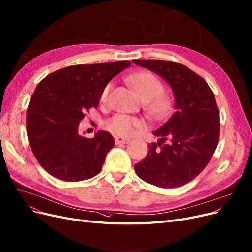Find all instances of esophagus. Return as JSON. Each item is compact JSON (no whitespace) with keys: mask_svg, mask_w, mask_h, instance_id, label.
I'll use <instances>...</instances> for the list:
<instances>
[{"mask_svg":"<svg viewBox=\"0 0 252 252\" xmlns=\"http://www.w3.org/2000/svg\"><path fill=\"white\" fill-rule=\"evenodd\" d=\"M115 141H116V144L119 145V144H128L130 142L129 138H125V137H121V136H116L115 137Z\"/></svg>","mask_w":252,"mask_h":252,"instance_id":"obj_1","label":"esophagus"}]
</instances>
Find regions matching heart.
Returning <instances> with one entry per match:
<instances>
[{
	"mask_svg": "<svg viewBox=\"0 0 252 252\" xmlns=\"http://www.w3.org/2000/svg\"><path fill=\"white\" fill-rule=\"evenodd\" d=\"M128 81L140 98L145 102V108L155 120H164L174 111L175 103L170 94H163L164 86L159 78L150 72H138L130 75ZM112 84L108 83L101 94V102H106ZM144 122L141 119L126 115H116L106 122V127L117 135L129 136L136 129H141Z\"/></svg>",
	"mask_w": 252,
	"mask_h": 252,
	"instance_id": "b5f03b06",
	"label": "heart"
}]
</instances>
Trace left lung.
<instances>
[{"label": "left lung", "mask_w": 252, "mask_h": 252, "mask_svg": "<svg viewBox=\"0 0 252 252\" xmlns=\"http://www.w3.org/2000/svg\"><path fill=\"white\" fill-rule=\"evenodd\" d=\"M166 80L176 111L152 133L146 158L136 163L137 176L159 188H178L197 177L210 162L219 140V111L206 81L186 65L167 60L133 59Z\"/></svg>", "instance_id": "obj_1"}]
</instances>
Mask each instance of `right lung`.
Masks as SVG:
<instances>
[{
  "label": "right lung",
  "mask_w": 252,
  "mask_h": 252,
  "mask_svg": "<svg viewBox=\"0 0 252 252\" xmlns=\"http://www.w3.org/2000/svg\"><path fill=\"white\" fill-rule=\"evenodd\" d=\"M131 65L128 60L78 64L48 75L34 91L26 118L32 152L50 175L64 181L96 176L115 140L107 131L93 138L78 132L84 112L97 108L108 82Z\"/></svg>",
  "instance_id": "right-lung-1"
}]
</instances>
